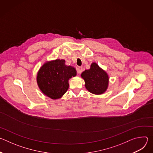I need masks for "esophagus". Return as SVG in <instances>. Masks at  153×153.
Segmentation results:
<instances>
[{
	"mask_svg": "<svg viewBox=\"0 0 153 153\" xmlns=\"http://www.w3.org/2000/svg\"><path fill=\"white\" fill-rule=\"evenodd\" d=\"M77 73H79V74H81L82 73V67H79L78 68H77Z\"/></svg>",
	"mask_w": 153,
	"mask_h": 153,
	"instance_id": "34e87169",
	"label": "esophagus"
}]
</instances>
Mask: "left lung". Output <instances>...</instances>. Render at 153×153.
Here are the masks:
<instances>
[{
    "label": "left lung",
    "mask_w": 153,
    "mask_h": 153,
    "mask_svg": "<svg viewBox=\"0 0 153 153\" xmlns=\"http://www.w3.org/2000/svg\"><path fill=\"white\" fill-rule=\"evenodd\" d=\"M81 76L85 80L86 88L93 94H103L108 88V76L96 63H93L90 69L83 71Z\"/></svg>",
    "instance_id": "left-lung-1"
}]
</instances>
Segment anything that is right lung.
<instances>
[{
	"instance_id": "obj_1",
	"label": "right lung",
	"mask_w": 153,
	"mask_h": 153,
	"mask_svg": "<svg viewBox=\"0 0 153 153\" xmlns=\"http://www.w3.org/2000/svg\"><path fill=\"white\" fill-rule=\"evenodd\" d=\"M65 60L56 59L43 64L37 76L42 93L53 99L60 98L68 89V80L76 76V71L65 64Z\"/></svg>"
}]
</instances>
